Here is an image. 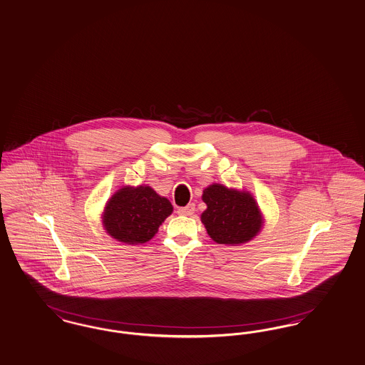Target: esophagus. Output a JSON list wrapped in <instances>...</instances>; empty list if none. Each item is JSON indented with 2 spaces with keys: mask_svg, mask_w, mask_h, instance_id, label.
Returning <instances> with one entry per match:
<instances>
[{
  "mask_svg": "<svg viewBox=\"0 0 365 365\" xmlns=\"http://www.w3.org/2000/svg\"><path fill=\"white\" fill-rule=\"evenodd\" d=\"M194 212H195V205L194 203H189L187 206L178 209V214H180V215H192Z\"/></svg>",
  "mask_w": 365,
  "mask_h": 365,
  "instance_id": "obj_1",
  "label": "esophagus"
}]
</instances>
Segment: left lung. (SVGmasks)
Instances as JSON below:
<instances>
[{
    "mask_svg": "<svg viewBox=\"0 0 365 365\" xmlns=\"http://www.w3.org/2000/svg\"><path fill=\"white\" fill-rule=\"evenodd\" d=\"M202 200L207 205L202 224L215 242L242 244L260 230L262 215L250 192L212 185L205 189Z\"/></svg>",
    "mask_w": 365,
    "mask_h": 365,
    "instance_id": "left-lung-1",
    "label": "left lung"
}]
</instances>
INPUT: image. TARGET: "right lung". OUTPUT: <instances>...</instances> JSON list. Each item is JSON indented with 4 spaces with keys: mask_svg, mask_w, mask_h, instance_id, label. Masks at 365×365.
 <instances>
[{
    "mask_svg": "<svg viewBox=\"0 0 365 365\" xmlns=\"http://www.w3.org/2000/svg\"><path fill=\"white\" fill-rule=\"evenodd\" d=\"M171 213V202L151 187H124L108 202L103 225L113 239L125 244H143L155 236Z\"/></svg>",
    "mask_w": 365,
    "mask_h": 365,
    "instance_id": "add662e5",
    "label": "right lung"
}]
</instances>
